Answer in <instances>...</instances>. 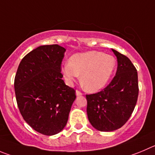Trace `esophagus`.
I'll return each mask as SVG.
<instances>
[{
  "label": "esophagus",
  "mask_w": 155,
  "mask_h": 155,
  "mask_svg": "<svg viewBox=\"0 0 155 155\" xmlns=\"http://www.w3.org/2000/svg\"><path fill=\"white\" fill-rule=\"evenodd\" d=\"M76 95H77V96H79V95H82V92H80V91L76 90Z\"/></svg>",
  "instance_id": "1"
}]
</instances>
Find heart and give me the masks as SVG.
<instances>
[{
  "label": "heart",
  "mask_w": 155,
  "mask_h": 155,
  "mask_svg": "<svg viewBox=\"0 0 155 155\" xmlns=\"http://www.w3.org/2000/svg\"><path fill=\"white\" fill-rule=\"evenodd\" d=\"M116 67L113 56L102 52L91 51L73 55L69 62L62 66V73L68 84L81 76V84L88 92H97L103 89L112 78Z\"/></svg>",
  "instance_id": "1"
}]
</instances>
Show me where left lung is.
Instances as JSON below:
<instances>
[{
  "label": "left lung",
  "instance_id": "obj_1",
  "mask_svg": "<svg viewBox=\"0 0 155 155\" xmlns=\"http://www.w3.org/2000/svg\"><path fill=\"white\" fill-rule=\"evenodd\" d=\"M112 50L118 61L115 77L102 91L86 95L89 122L101 131H112L123 126L131 117L138 96L136 68L127 56Z\"/></svg>",
  "mask_w": 155,
  "mask_h": 155
}]
</instances>
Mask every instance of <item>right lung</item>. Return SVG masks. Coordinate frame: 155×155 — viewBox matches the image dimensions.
Wrapping results in <instances>:
<instances>
[{"label": "right lung", "mask_w": 155, "mask_h": 155, "mask_svg": "<svg viewBox=\"0 0 155 155\" xmlns=\"http://www.w3.org/2000/svg\"><path fill=\"white\" fill-rule=\"evenodd\" d=\"M66 49L44 45L26 55L14 79L17 106L25 121L45 135L60 132L67 123L76 91L62 79Z\"/></svg>", "instance_id": "right-lung-1"}]
</instances>
